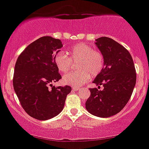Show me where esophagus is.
Segmentation results:
<instances>
[{"label":"esophagus","instance_id":"obj_1","mask_svg":"<svg viewBox=\"0 0 149 149\" xmlns=\"http://www.w3.org/2000/svg\"><path fill=\"white\" fill-rule=\"evenodd\" d=\"M72 89H73V91H78V90H79V88H77V87H73V88H72Z\"/></svg>","mask_w":149,"mask_h":149}]
</instances>
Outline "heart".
Segmentation results:
<instances>
[{
	"label": "heart",
	"instance_id": "1",
	"mask_svg": "<svg viewBox=\"0 0 149 149\" xmlns=\"http://www.w3.org/2000/svg\"><path fill=\"white\" fill-rule=\"evenodd\" d=\"M67 54L68 56L63 52H59L55 55L54 62L58 70L61 73H67L70 70L72 62L78 61L76 69L79 71L63 77L62 81L65 85L75 87L83 85L89 79L90 76H97L104 66V59L101 53L83 42L71 46Z\"/></svg>",
	"mask_w": 149,
	"mask_h": 149
}]
</instances>
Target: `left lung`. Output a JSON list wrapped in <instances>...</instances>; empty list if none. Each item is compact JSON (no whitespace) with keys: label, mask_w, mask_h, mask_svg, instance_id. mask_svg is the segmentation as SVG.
<instances>
[{"label":"left lung","mask_w":149,"mask_h":149,"mask_svg":"<svg viewBox=\"0 0 149 149\" xmlns=\"http://www.w3.org/2000/svg\"><path fill=\"white\" fill-rule=\"evenodd\" d=\"M95 45L103 56L104 67L94 79L98 88H90L85 103L88 112L94 116L108 118L116 115L125 107L136 85V74L130 52L121 44L107 37L95 40Z\"/></svg>","instance_id":"obj_1"}]
</instances>
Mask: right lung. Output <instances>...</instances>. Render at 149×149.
Segmentation results:
<instances>
[{"label":"right lung","mask_w":149,"mask_h":149,"mask_svg":"<svg viewBox=\"0 0 149 149\" xmlns=\"http://www.w3.org/2000/svg\"><path fill=\"white\" fill-rule=\"evenodd\" d=\"M62 47L58 39L40 37L25 48L15 63L14 91L24 111L36 119L45 121L58 116L72 90L68 85H52L61 79L54 58Z\"/></svg>","instance_id":"right-lung-1"}]
</instances>
